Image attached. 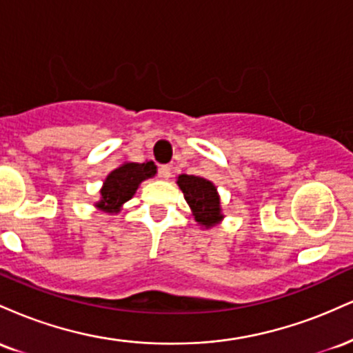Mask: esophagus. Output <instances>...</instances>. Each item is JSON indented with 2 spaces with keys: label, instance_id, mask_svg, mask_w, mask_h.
Returning a JSON list of instances; mask_svg holds the SVG:
<instances>
[{
  "label": "esophagus",
  "instance_id": "1",
  "mask_svg": "<svg viewBox=\"0 0 353 353\" xmlns=\"http://www.w3.org/2000/svg\"><path fill=\"white\" fill-rule=\"evenodd\" d=\"M159 177H161V179L168 181L169 177H171V168H169V165H161V168H159Z\"/></svg>",
  "mask_w": 353,
  "mask_h": 353
}]
</instances>
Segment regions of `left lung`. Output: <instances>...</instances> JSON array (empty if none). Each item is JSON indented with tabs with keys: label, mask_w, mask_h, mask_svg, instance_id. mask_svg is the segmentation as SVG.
<instances>
[{
	"label": "left lung",
	"mask_w": 353,
	"mask_h": 353,
	"mask_svg": "<svg viewBox=\"0 0 353 353\" xmlns=\"http://www.w3.org/2000/svg\"><path fill=\"white\" fill-rule=\"evenodd\" d=\"M176 182L184 194V199L189 204L197 225H201L202 229H210L224 221L221 196L212 181L201 176L179 174Z\"/></svg>",
	"instance_id": "1"
}]
</instances>
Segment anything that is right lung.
Listing matches in <instances>:
<instances>
[{
    "label": "right lung",
    "mask_w": 353,
    "mask_h": 353,
    "mask_svg": "<svg viewBox=\"0 0 353 353\" xmlns=\"http://www.w3.org/2000/svg\"><path fill=\"white\" fill-rule=\"evenodd\" d=\"M157 168L152 161L123 163L106 176L101 188L99 201L94 208L106 214H119L123 205L136 194L141 182L156 176Z\"/></svg>",
    "instance_id": "right-lung-1"
}]
</instances>
